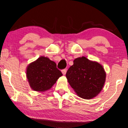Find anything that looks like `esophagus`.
I'll return each mask as SVG.
<instances>
[{"label": "esophagus", "mask_w": 128, "mask_h": 128, "mask_svg": "<svg viewBox=\"0 0 128 128\" xmlns=\"http://www.w3.org/2000/svg\"><path fill=\"white\" fill-rule=\"evenodd\" d=\"M66 72H67V69L66 68H64V69H63V70H62V73L64 75V74H66Z\"/></svg>", "instance_id": "34e87169"}]
</instances>
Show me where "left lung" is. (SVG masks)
<instances>
[{"mask_svg":"<svg viewBox=\"0 0 128 128\" xmlns=\"http://www.w3.org/2000/svg\"><path fill=\"white\" fill-rule=\"evenodd\" d=\"M66 75L77 94L85 99L97 96L103 88L106 78L102 66L84 56L76 58Z\"/></svg>","mask_w":128,"mask_h":128,"instance_id":"1","label":"left lung"}]
</instances>
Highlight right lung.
Here are the masks:
<instances>
[{"instance_id": "right-lung-1", "label": "right lung", "mask_w": 128, "mask_h": 128, "mask_svg": "<svg viewBox=\"0 0 128 128\" xmlns=\"http://www.w3.org/2000/svg\"><path fill=\"white\" fill-rule=\"evenodd\" d=\"M62 73L56 68L55 62L41 56L28 66L26 76L30 87L34 90L44 92L50 88Z\"/></svg>"}]
</instances>
